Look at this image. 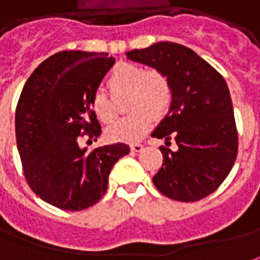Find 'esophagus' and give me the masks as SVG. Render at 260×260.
<instances>
[{
    "instance_id": "obj_1",
    "label": "esophagus",
    "mask_w": 260,
    "mask_h": 260,
    "mask_svg": "<svg viewBox=\"0 0 260 260\" xmlns=\"http://www.w3.org/2000/svg\"><path fill=\"white\" fill-rule=\"evenodd\" d=\"M144 149V145L142 144H132L131 145V151L132 152H141Z\"/></svg>"
}]
</instances>
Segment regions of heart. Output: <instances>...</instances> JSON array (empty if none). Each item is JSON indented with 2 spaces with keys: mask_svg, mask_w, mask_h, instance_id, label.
Instances as JSON below:
<instances>
[{
  "mask_svg": "<svg viewBox=\"0 0 260 260\" xmlns=\"http://www.w3.org/2000/svg\"><path fill=\"white\" fill-rule=\"evenodd\" d=\"M109 98L104 91H95L88 107L93 116L102 123L112 122L116 115V102L128 96L126 118L108 126L107 138L112 142H137L146 135L152 125V118L160 119L167 115L174 88L165 72L144 70L137 63L121 62L115 65L109 78Z\"/></svg>",
  "mask_w": 260,
  "mask_h": 260,
  "instance_id": "b5f03b06",
  "label": "heart"
}]
</instances>
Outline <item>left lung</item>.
<instances>
[{"mask_svg":"<svg viewBox=\"0 0 260 260\" xmlns=\"http://www.w3.org/2000/svg\"><path fill=\"white\" fill-rule=\"evenodd\" d=\"M131 61L165 72L174 100L153 138H174L176 151L160 146L162 167L152 178L165 197L195 202L211 195L234 167L238 131L226 81L190 48L175 42H156L126 52Z\"/></svg>","mask_w":260,"mask_h":260,"instance_id":"1","label":"left lung"}]
</instances>
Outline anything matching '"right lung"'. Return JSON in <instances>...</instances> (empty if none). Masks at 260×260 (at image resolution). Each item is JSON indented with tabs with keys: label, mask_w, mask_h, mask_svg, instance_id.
Here are the masks:
<instances>
[{
	"label": "right lung",
	"mask_w": 260,
	"mask_h": 260,
	"mask_svg": "<svg viewBox=\"0 0 260 260\" xmlns=\"http://www.w3.org/2000/svg\"><path fill=\"white\" fill-rule=\"evenodd\" d=\"M114 63L102 52L62 51L35 68L19 95L15 134L25 179L34 193L63 211L96 204L116 160L129 153L121 142L89 152L78 144L101 135L88 102Z\"/></svg>",
	"instance_id": "right-lung-1"
}]
</instances>
